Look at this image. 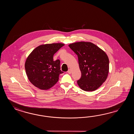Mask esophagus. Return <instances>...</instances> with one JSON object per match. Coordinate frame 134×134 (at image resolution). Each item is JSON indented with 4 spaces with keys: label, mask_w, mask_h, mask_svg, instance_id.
<instances>
[{
    "label": "esophagus",
    "mask_w": 134,
    "mask_h": 134,
    "mask_svg": "<svg viewBox=\"0 0 134 134\" xmlns=\"http://www.w3.org/2000/svg\"><path fill=\"white\" fill-rule=\"evenodd\" d=\"M71 72H72V70H71V69H69L68 71V73L69 74H71Z\"/></svg>",
    "instance_id": "34e87169"
}]
</instances>
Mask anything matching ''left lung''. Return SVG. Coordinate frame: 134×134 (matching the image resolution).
<instances>
[{"label": "left lung", "mask_w": 134, "mask_h": 134, "mask_svg": "<svg viewBox=\"0 0 134 134\" xmlns=\"http://www.w3.org/2000/svg\"><path fill=\"white\" fill-rule=\"evenodd\" d=\"M77 54L81 77L77 81L80 88L92 91L105 81L109 71V60L105 52L94 43L78 42L69 44Z\"/></svg>", "instance_id": "1"}]
</instances>
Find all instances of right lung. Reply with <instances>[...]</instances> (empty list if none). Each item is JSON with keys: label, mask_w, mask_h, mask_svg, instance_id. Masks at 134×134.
<instances>
[{"label": "right lung", "mask_w": 134, "mask_h": 134, "mask_svg": "<svg viewBox=\"0 0 134 134\" xmlns=\"http://www.w3.org/2000/svg\"><path fill=\"white\" fill-rule=\"evenodd\" d=\"M65 44L53 43L37 46L27 58L26 73L29 81L42 90H47L57 82L60 74V60H53L54 54Z\"/></svg>", "instance_id": "right-lung-1"}]
</instances>
